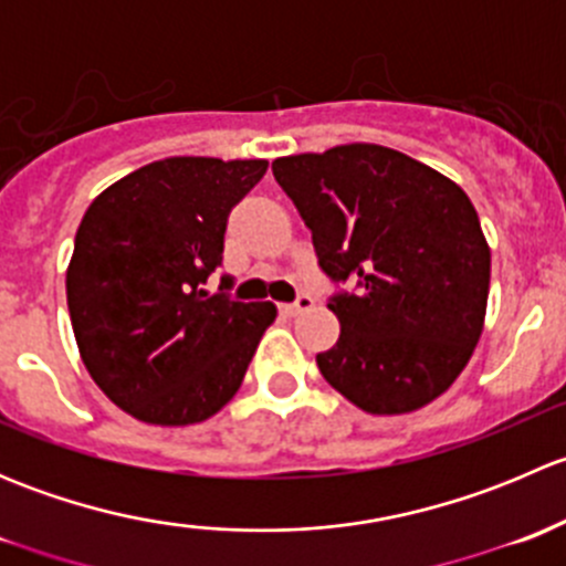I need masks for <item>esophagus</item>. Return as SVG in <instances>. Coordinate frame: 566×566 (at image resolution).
<instances>
[{
    "mask_svg": "<svg viewBox=\"0 0 566 566\" xmlns=\"http://www.w3.org/2000/svg\"><path fill=\"white\" fill-rule=\"evenodd\" d=\"M312 306H315V301H312L310 295H298V298H295L293 304H282V306H279V312H282L284 317H295V315H301V312L312 310Z\"/></svg>",
    "mask_w": 566,
    "mask_h": 566,
    "instance_id": "34e87169",
    "label": "esophagus"
}]
</instances>
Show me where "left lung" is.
I'll return each instance as SVG.
<instances>
[{"instance_id":"8db88e82","label":"left lung","mask_w":566,"mask_h":566,"mask_svg":"<svg viewBox=\"0 0 566 566\" xmlns=\"http://www.w3.org/2000/svg\"><path fill=\"white\" fill-rule=\"evenodd\" d=\"M273 177L312 230L319 268L356 284L328 304L342 331L317 353L323 378L375 416L441 397L488 312L490 247L468 193L369 142L276 158Z\"/></svg>"}]
</instances>
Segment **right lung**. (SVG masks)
<instances>
[{"label":"right lung","mask_w":566,"mask_h":566,"mask_svg":"<svg viewBox=\"0 0 566 566\" xmlns=\"http://www.w3.org/2000/svg\"><path fill=\"white\" fill-rule=\"evenodd\" d=\"M265 169V158H164L112 182L78 224L65 273L78 353L98 389L145 424L219 413L276 319L268 301L202 287L221 265L227 216Z\"/></svg>","instance_id":"add662e5"}]
</instances>
